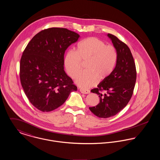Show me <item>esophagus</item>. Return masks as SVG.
Wrapping results in <instances>:
<instances>
[{"mask_svg": "<svg viewBox=\"0 0 160 160\" xmlns=\"http://www.w3.org/2000/svg\"><path fill=\"white\" fill-rule=\"evenodd\" d=\"M80 91L82 93V94H88L90 93V91L89 90H86V89H80Z\"/></svg>", "mask_w": 160, "mask_h": 160, "instance_id": "1", "label": "esophagus"}]
</instances>
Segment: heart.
<instances>
[{
    "label": "heart",
    "instance_id": "1",
    "mask_svg": "<svg viewBox=\"0 0 160 160\" xmlns=\"http://www.w3.org/2000/svg\"><path fill=\"white\" fill-rule=\"evenodd\" d=\"M118 61L114 47L96 37H89L80 41L76 52L68 50L64 56V66L68 75L74 78L81 71L83 63L86 71L80 74L76 83L82 88L94 86L100 80L107 79L113 72Z\"/></svg>",
    "mask_w": 160,
    "mask_h": 160
}]
</instances>
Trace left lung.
I'll list each match as a JSON object with an SVG mask.
<instances>
[{"instance_id": "obj_1", "label": "left lung", "mask_w": 160, "mask_h": 160, "mask_svg": "<svg viewBox=\"0 0 160 160\" xmlns=\"http://www.w3.org/2000/svg\"><path fill=\"white\" fill-rule=\"evenodd\" d=\"M118 53V61L113 72L91 91L96 93L100 102L90 111L100 118H108L118 114L132 98L136 80L133 57L129 48L117 37L108 34Z\"/></svg>"}]
</instances>
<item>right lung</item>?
Returning a JSON list of instances; mask_svg holds the SVG:
<instances>
[{"label":"right lung","mask_w":160,"mask_h":160,"mask_svg":"<svg viewBox=\"0 0 160 160\" xmlns=\"http://www.w3.org/2000/svg\"><path fill=\"white\" fill-rule=\"evenodd\" d=\"M80 35L53 27L37 33L25 48L20 62V80L30 103L42 112L62 105L77 87L64 71V55Z\"/></svg>","instance_id":"right-lung-1"}]
</instances>
